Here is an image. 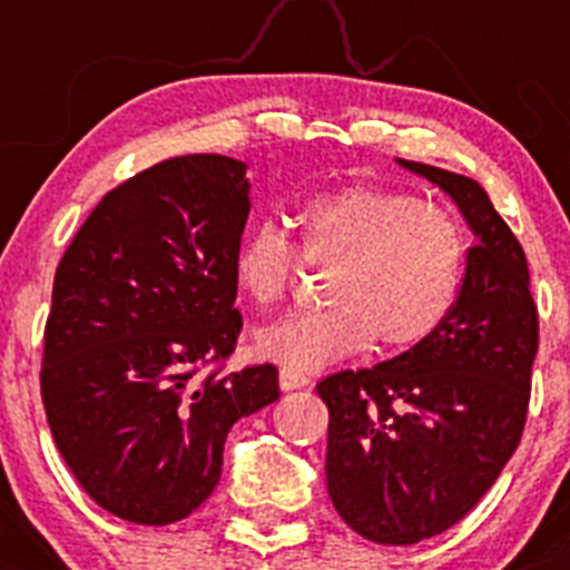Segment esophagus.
I'll return each instance as SVG.
<instances>
[{"instance_id": "obj_1", "label": "esophagus", "mask_w": 570, "mask_h": 570, "mask_svg": "<svg viewBox=\"0 0 570 570\" xmlns=\"http://www.w3.org/2000/svg\"><path fill=\"white\" fill-rule=\"evenodd\" d=\"M278 383H281V389H284V392H292V389L308 386L312 381H308V375H303L301 370H292V366H281Z\"/></svg>"}]
</instances>
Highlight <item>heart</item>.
I'll list each match as a JSON object with an SVG mask.
<instances>
[{
  "instance_id": "1",
  "label": "heart",
  "mask_w": 570,
  "mask_h": 570,
  "mask_svg": "<svg viewBox=\"0 0 570 570\" xmlns=\"http://www.w3.org/2000/svg\"><path fill=\"white\" fill-rule=\"evenodd\" d=\"M292 239L273 223L248 228L232 258L237 289L275 308L297 289L303 264L327 269L331 306L273 322L256 350L292 370H317L366 347L411 350L450 320L463 289L469 239L446 206L383 184H344L297 200Z\"/></svg>"
}]
</instances>
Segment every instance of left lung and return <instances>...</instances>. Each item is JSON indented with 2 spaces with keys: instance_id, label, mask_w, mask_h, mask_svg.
Listing matches in <instances>:
<instances>
[{
  "instance_id": "obj_1",
  "label": "left lung",
  "mask_w": 570,
  "mask_h": 570,
  "mask_svg": "<svg viewBox=\"0 0 570 570\" xmlns=\"http://www.w3.org/2000/svg\"><path fill=\"white\" fill-rule=\"evenodd\" d=\"M455 198L476 245L433 338L317 383L327 493L361 538L411 546L446 532L519 450L538 355V306L515 234L474 178L400 159Z\"/></svg>"
}]
</instances>
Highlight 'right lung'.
<instances>
[{
  "label": "right lung",
  "mask_w": 570,
  "mask_h": 570,
  "mask_svg": "<svg viewBox=\"0 0 570 570\" xmlns=\"http://www.w3.org/2000/svg\"><path fill=\"white\" fill-rule=\"evenodd\" d=\"M248 189L239 159H163L109 189L57 264L46 419L88 497L131 524L198 510L232 424L281 396L275 364L223 372L243 331L232 258Z\"/></svg>",
  "instance_id": "right-lung-1"
}]
</instances>
